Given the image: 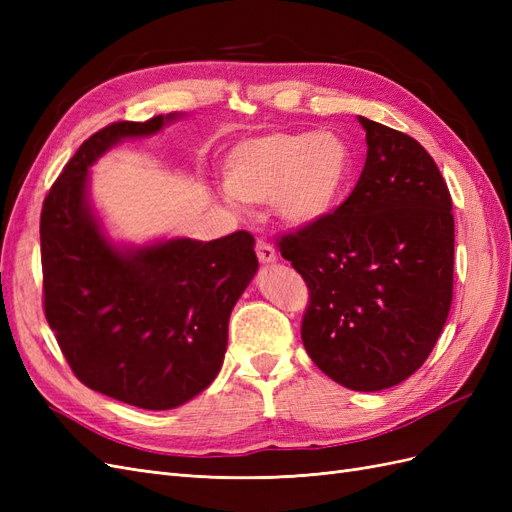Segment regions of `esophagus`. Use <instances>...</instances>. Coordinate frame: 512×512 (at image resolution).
I'll list each match as a JSON object with an SVG mask.
<instances>
[{
	"instance_id": "obj_1",
	"label": "esophagus",
	"mask_w": 512,
	"mask_h": 512,
	"mask_svg": "<svg viewBox=\"0 0 512 512\" xmlns=\"http://www.w3.org/2000/svg\"><path fill=\"white\" fill-rule=\"evenodd\" d=\"M256 254H258V260L265 262V265H271V262L277 260L275 247L271 243H267L265 239H258L256 241Z\"/></svg>"
}]
</instances>
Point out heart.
<instances>
[{
    "label": "heart",
    "instance_id": "b5f03b06",
    "mask_svg": "<svg viewBox=\"0 0 512 512\" xmlns=\"http://www.w3.org/2000/svg\"><path fill=\"white\" fill-rule=\"evenodd\" d=\"M224 188L243 203H271L284 224H318L342 203L352 149L331 130L271 132L228 151Z\"/></svg>",
    "mask_w": 512,
    "mask_h": 512
}]
</instances>
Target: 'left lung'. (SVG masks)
<instances>
[{"instance_id":"8db88e82","label":"left lung","mask_w":512,"mask_h":512,"mask_svg":"<svg viewBox=\"0 0 512 512\" xmlns=\"http://www.w3.org/2000/svg\"><path fill=\"white\" fill-rule=\"evenodd\" d=\"M363 173L329 218L280 239L309 288L307 354L352 391L404 382L436 346L453 301V200L412 136L359 117Z\"/></svg>"}]
</instances>
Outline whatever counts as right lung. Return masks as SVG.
I'll return each instance as SVG.
<instances>
[{"label": "right lung", "instance_id": "1", "mask_svg": "<svg viewBox=\"0 0 512 512\" xmlns=\"http://www.w3.org/2000/svg\"><path fill=\"white\" fill-rule=\"evenodd\" d=\"M181 115L117 121L74 153L40 215L44 316L74 376L145 410L190 401L218 376L228 318L258 271L254 237L117 247L89 205V166Z\"/></svg>", "mask_w": 512, "mask_h": 512}]
</instances>
